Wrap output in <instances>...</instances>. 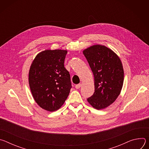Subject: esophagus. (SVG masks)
I'll return each instance as SVG.
<instances>
[{"label":"esophagus","mask_w":149,"mask_h":149,"mask_svg":"<svg viewBox=\"0 0 149 149\" xmlns=\"http://www.w3.org/2000/svg\"><path fill=\"white\" fill-rule=\"evenodd\" d=\"M81 84H77V85H76L75 86V88H77V89H78V88H79L81 87Z\"/></svg>","instance_id":"obj_1"}]
</instances>
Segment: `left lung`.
<instances>
[{"label": "left lung", "mask_w": 149, "mask_h": 149, "mask_svg": "<svg viewBox=\"0 0 149 149\" xmlns=\"http://www.w3.org/2000/svg\"><path fill=\"white\" fill-rule=\"evenodd\" d=\"M94 77L95 92L87 99L97 110L107 108L120 95L124 70L119 56L104 45H94L83 51Z\"/></svg>", "instance_id": "1"}]
</instances>
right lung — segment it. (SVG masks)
Segmentation results:
<instances>
[{
    "label": "right lung",
    "instance_id": "right-lung-1",
    "mask_svg": "<svg viewBox=\"0 0 149 149\" xmlns=\"http://www.w3.org/2000/svg\"><path fill=\"white\" fill-rule=\"evenodd\" d=\"M67 50L47 49L37 54L29 71L32 96L40 107L53 112L61 107L72 87L64 67Z\"/></svg>",
    "mask_w": 149,
    "mask_h": 149
}]
</instances>
